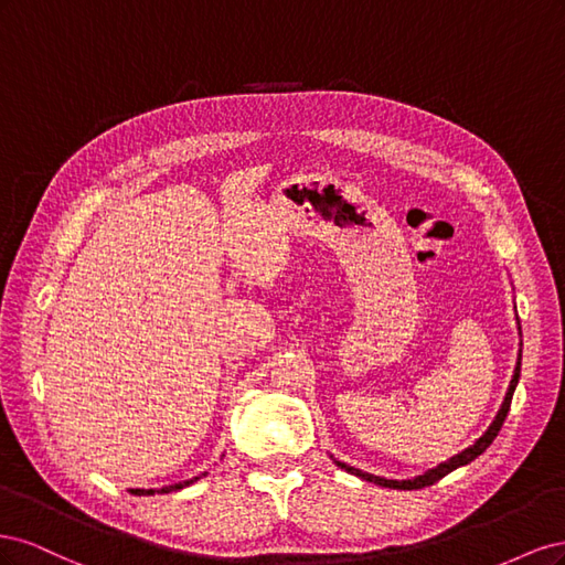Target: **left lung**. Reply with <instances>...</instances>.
Masks as SVG:
<instances>
[{
    "instance_id": "left-lung-1",
    "label": "left lung",
    "mask_w": 565,
    "mask_h": 565,
    "mask_svg": "<svg viewBox=\"0 0 565 565\" xmlns=\"http://www.w3.org/2000/svg\"><path fill=\"white\" fill-rule=\"evenodd\" d=\"M519 334H521V324H519ZM519 377H521V351H519V361H516V367H514V377H511L509 388H507V396H504V401H502V405H500V409H498V415H494L492 424L486 429V434H483L481 438H478V440L473 443V446H469L467 450H461L459 455L450 457L448 461H440V465H438L436 469H429L426 473L415 476V478H407V481H393V478H382V476H374V473L361 471V469H355V467H349V465H344V461H339V459H334V465L341 467L344 471H349V473H353V476H358V478H363V481L377 483V486H382V488H393V490H419V488H426V486H434L436 481H440L443 476H448L450 471L469 465V461H473L478 455H483V452L490 448V443H492L494 438H498V434H500V429H502V424H504V419H507V413H509V407H511V398H514V391H516Z\"/></svg>"
}]
</instances>
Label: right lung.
<instances>
[{
	"label": "right lung",
	"mask_w": 565,
	"mask_h": 565,
	"mask_svg": "<svg viewBox=\"0 0 565 565\" xmlns=\"http://www.w3.org/2000/svg\"><path fill=\"white\" fill-rule=\"evenodd\" d=\"M200 476H207V471L204 473H200ZM200 476H195V478H191V481H181V483H174V486H167V488H160V490H141V488H136V490H131V492H136V494H156V492H172V490H181V488H185V486H191V483H195Z\"/></svg>",
	"instance_id": "right-lung-1"
}]
</instances>
